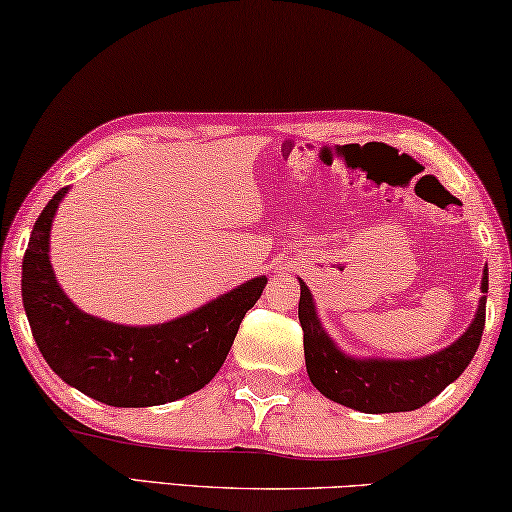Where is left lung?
Instances as JSON below:
<instances>
[{"mask_svg":"<svg viewBox=\"0 0 512 512\" xmlns=\"http://www.w3.org/2000/svg\"><path fill=\"white\" fill-rule=\"evenodd\" d=\"M300 282L298 319L303 328L305 364L312 385L330 401L346 408L383 415V412H410L426 405L446 385H451L467 364L472 362L481 344L485 326V294H488V266L483 269L478 310L465 335L451 346L417 360H385V358H351L339 351L330 335L323 330L316 314L310 289Z\"/></svg>","mask_w":512,"mask_h":512,"instance_id":"8db88e82","label":"left lung"}]
</instances>
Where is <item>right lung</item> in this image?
Segmentation results:
<instances>
[{"mask_svg":"<svg viewBox=\"0 0 512 512\" xmlns=\"http://www.w3.org/2000/svg\"><path fill=\"white\" fill-rule=\"evenodd\" d=\"M66 193L68 186L56 191L40 212L22 259V303L38 351L61 380L113 408L164 405L198 392L223 367L266 275L157 326L97 319L63 294L50 264L54 214Z\"/></svg>","mask_w":512,"mask_h":512,"instance_id":"add662e5","label":"right lung"}]
</instances>
